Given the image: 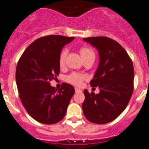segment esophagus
Returning a JSON list of instances; mask_svg holds the SVG:
<instances>
[{"instance_id": "1", "label": "esophagus", "mask_w": 149, "mask_h": 149, "mask_svg": "<svg viewBox=\"0 0 149 149\" xmlns=\"http://www.w3.org/2000/svg\"><path fill=\"white\" fill-rule=\"evenodd\" d=\"M75 92H82V90L79 89V88H75Z\"/></svg>"}]
</instances>
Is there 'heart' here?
Masks as SVG:
<instances>
[{
    "label": "heart",
    "mask_w": 149,
    "mask_h": 149,
    "mask_svg": "<svg viewBox=\"0 0 149 149\" xmlns=\"http://www.w3.org/2000/svg\"><path fill=\"white\" fill-rule=\"evenodd\" d=\"M79 52L82 56V59H85L86 57H89V56H95V53L91 48L87 47H82L79 49ZM67 54V50L63 49L61 51L59 56V65L61 67H63L65 64V60ZM86 79V77L84 75L80 74V73H77V72H72L69 76H67L66 78V80L68 82L71 83L75 86H80L82 84V81Z\"/></svg>",
    "instance_id": "heart-1"
}]
</instances>
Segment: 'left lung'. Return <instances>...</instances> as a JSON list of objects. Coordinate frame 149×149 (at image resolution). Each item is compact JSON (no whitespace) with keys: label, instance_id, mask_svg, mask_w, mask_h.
Listing matches in <instances>:
<instances>
[{"label":"left lung","instance_id":"obj_1","mask_svg":"<svg viewBox=\"0 0 149 149\" xmlns=\"http://www.w3.org/2000/svg\"><path fill=\"white\" fill-rule=\"evenodd\" d=\"M85 42L95 47L99 63L90 86L100 92L84 90L82 111L86 119L97 124L113 121L128 104L132 92L134 69L130 57L118 42L107 37H90Z\"/></svg>","mask_w":149,"mask_h":149}]
</instances>
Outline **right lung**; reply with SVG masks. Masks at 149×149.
Here are the masks:
<instances>
[{"label": "right lung", "mask_w": 149, "mask_h": 149, "mask_svg": "<svg viewBox=\"0 0 149 149\" xmlns=\"http://www.w3.org/2000/svg\"><path fill=\"white\" fill-rule=\"evenodd\" d=\"M74 37L47 36L38 38L29 46L19 60L16 82L22 105L29 114L39 123L54 124L63 119L73 86L63 82L59 90L50 81L60 72L61 50Z\"/></svg>", "instance_id": "right-lung-1"}]
</instances>
